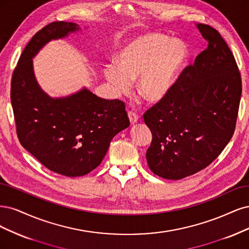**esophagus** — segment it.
I'll return each instance as SVG.
<instances>
[{
    "label": "esophagus",
    "instance_id": "esophagus-1",
    "mask_svg": "<svg viewBox=\"0 0 249 249\" xmlns=\"http://www.w3.org/2000/svg\"><path fill=\"white\" fill-rule=\"evenodd\" d=\"M128 117H129V120H130V123L131 124H135L136 122H138L139 115L136 114L135 111H133V110L128 111Z\"/></svg>",
    "mask_w": 249,
    "mask_h": 249
}]
</instances>
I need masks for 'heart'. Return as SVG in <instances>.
I'll use <instances>...</instances> for the list:
<instances>
[{
    "instance_id": "heart-1",
    "label": "heart",
    "mask_w": 249,
    "mask_h": 249,
    "mask_svg": "<svg viewBox=\"0 0 249 249\" xmlns=\"http://www.w3.org/2000/svg\"><path fill=\"white\" fill-rule=\"evenodd\" d=\"M187 49L180 40L149 33L134 38L117 55V65L108 64L103 73L115 93L129 92L139 79L138 90L150 102L164 99L172 91L187 59Z\"/></svg>"
}]
</instances>
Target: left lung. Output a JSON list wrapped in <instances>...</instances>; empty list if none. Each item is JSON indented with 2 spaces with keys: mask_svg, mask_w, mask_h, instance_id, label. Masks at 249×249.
<instances>
[{
  "mask_svg": "<svg viewBox=\"0 0 249 249\" xmlns=\"http://www.w3.org/2000/svg\"><path fill=\"white\" fill-rule=\"evenodd\" d=\"M196 27L208 47L184 68L166 97L142 116L152 132L148 165L168 180L211 164L236 128L242 81L234 54L217 30Z\"/></svg>",
  "mask_w": 249,
  "mask_h": 249,
  "instance_id": "1",
  "label": "left lung"
}]
</instances>
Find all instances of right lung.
Masks as SVG:
<instances>
[{
    "mask_svg": "<svg viewBox=\"0 0 249 249\" xmlns=\"http://www.w3.org/2000/svg\"><path fill=\"white\" fill-rule=\"evenodd\" d=\"M78 29L73 22L53 21L38 31L13 71L10 90L22 147L46 168L67 177H81L97 167L110 141L130 124L119 99H102L87 89L53 99L38 86L32 58L52 39Z\"/></svg>",
    "mask_w": 249,
    "mask_h": 249,
    "instance_id": "right-lung-1",
    "label": "right lung"
}]
</instances>
